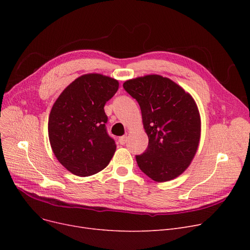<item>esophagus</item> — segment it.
Here are the masks:
<instances>
[{
    "instance_id": "1",
    "label": "esophagus",
    "mask_w": 250,
    "mask_h": 250,
    "mask_svg": "<svg viewBox=\"0 0 250 250\" xmlns=\"http://www.w3.org/2000/svg\"><path fill=\"white\" fill-rule=\"evenodd\" d=\"M118 142H120L121 145H125V142H126V137H125V136L120 137V139H118Z\"/></svg>"
}]
</instances>
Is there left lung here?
I'll return each mask as SVG.
<instances>
[{
    "instance_id": "obj_1",
    "label": "left lung",
    "mask_w": 250,
    "mask_h": 250,
    "mask_svg": "<svg viewBox=\"0 0 250 250\" xmlns=\"http://www.w3.org/2000/svg\"><path fill=\"white\" fill-rule=\"evenodd\" d=\"M124 88L138 101L149 138L147 150L136 156L138 166L157 182L176 178L189 166L200 143L201 116L193 98L159 75L127 80Z\"/></svg>"
}]
</instances>
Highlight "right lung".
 <instances>
[{"mask_svg": "<svg viewBox=\"0 0 250 250\" xmlns=\"http://www.w3.org/2000/svg\"><path fill=\"white\" fill-rule=\"evenodd\" d=\"M118 81L86 74L65 88L48 117V138L59 162L78 176L93 175L110 162L116 145L106 130L104 105L113 97Z\"/></svg>", "mask_w": 250, "mask_h": 250, "instance_id": "right-lung-1", "label": "right lung"}]
</instances>
